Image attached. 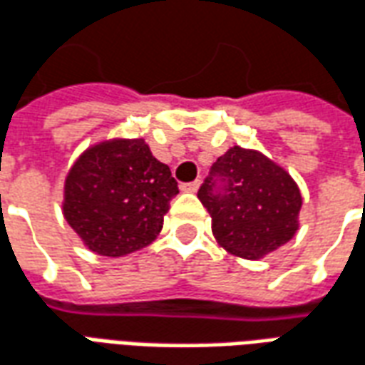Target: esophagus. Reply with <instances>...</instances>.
I'll return each instance as SVG.
<instances>
[{
	"label": "esophagus",
	"mask_w": 365,
	"mask_h": 365,
	"mask_svg": "<svg viewBox=\"0 0 365 365\" xmlns=\"http://www.w3.org/2000/svg\"><path fill=\"white\" fill-rule=\"evenodd\" d=\"M199 185H201V182H199V180H195V182L183 183L182 190H183V191H187V193H195V191L199 190Z\"/></svg>",
	"instance_id": "obj_1"
}]
</instances>
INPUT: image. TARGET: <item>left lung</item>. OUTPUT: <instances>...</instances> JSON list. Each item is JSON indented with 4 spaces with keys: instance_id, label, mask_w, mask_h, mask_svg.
<instances>
[{
    "instance_id": "1",
    "label": "left lung",
    "mask_w": 365,
    "mask_h": 365,
    "mask_svg": "<svg viewBox=\"0 0 365 365\" xmlns=\"http://www.w3.org/2000/svg\"><path fill=\"white\" fill-rule=\"evenodd\" d=\"M197 197L211 215L219 246L246 260L287 245L299 229V185L289 172L252 148L232 146L219 156Z\"/></svg>"
}]
</instances>
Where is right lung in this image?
I'll return each mask as SVG.
<instances>
[{
  "label": "right lung",
  "mask_w": 365,
  "mask_h": 365,
  "mask_svg": "<svg viewBox=\"0 0 365 365\" xmlns=\"http://www.w3.org/2000/svg\"><path fill=\"white\" fill-rule=\"evenodd\" d=\"M174 195L170 168L144 138H109L68 170L62 213L91 252L119 258L156 240Z\"/></svg>",
  "instance_id": "obj_1"
}]
</instances>
